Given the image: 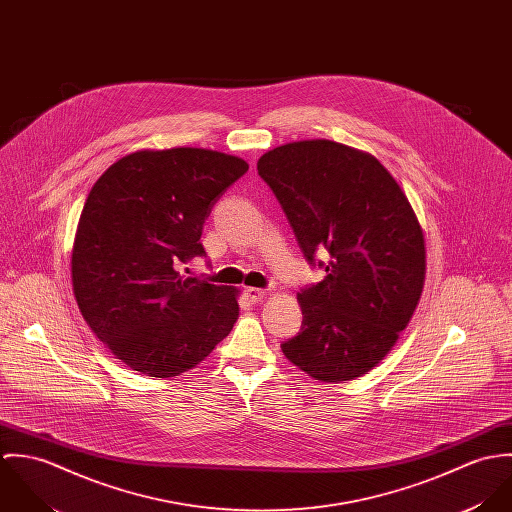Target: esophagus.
<instances>
[{"instance_id":"esophagus-1","label":"esophagus","mask_w":512,"mask_h":512,"mask_svg":"<svg viewBox=\"0 0 512 512\" xmlns=\"http://www.w3.org/2000/svg\"><path fill=\"white\" fill-rule=\"evenodd\" d=\"M244 293H246V297H248L252 303H258V301H262V299L266 297V290H260V288H246Z\"/></svg>"}]
</instances>
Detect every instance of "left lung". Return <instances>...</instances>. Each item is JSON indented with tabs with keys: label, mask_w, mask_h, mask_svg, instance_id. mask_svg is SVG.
<instances>
[{
	"label": "left lung",
	"mask_w": 512,
	"mask_h": 512,
	"mask_svg": "<svg viewBox=\"0 0 512 512\" xmlns=\"http://www.w3.org/2000/svg\"><path fill=\"white\" fill-rule=\"evenodd\" d=\"M258 173L309 264L325 278L297 293L301 331L286 359L319 382L363 376L396 345L426 282V240L406 193L370 153L331 140L274 147Z\"/></svg>",
	"instance_id": "left-lung-1"
}]
</instances>
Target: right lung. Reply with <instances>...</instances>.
Segmentation results:
<instances>
[{
  "label": "right lung",
  "mask_w": 512,
  "mask_h": 512,
  "mask_svg": "<svg viewBox=\"0 0 512 512\" xmlns=\"http://www.w3.org/2000/svg\"><path fill=\"white\" fill-rule=\"evenodd\" d=\"M236 155L201 147L140 149L90 189L74 236L73 292L120 363L169 378L199 365L238 319V290L185 278L203 256V224L244 173Z\"/></svg>",
  "instance_id": "obj_1"
}]
</instances>
